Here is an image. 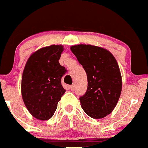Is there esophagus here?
<instances>
[{
	"label": "esophagus",
	"instance_id": "1",
	"mask_svg": "<svg viewBox=\"0 0 148 148\" xmlns=\"http://www.w3.org/2000/svg\"><path fill=\"white\" fill-rule=\"evenodd\" d=\"M70 88L71 90H74V88H75V85H74V84H72V85L70 86Z\"/></svg>",
	"mask_w": 148,
	"mask_h": 148
}]
</instances>
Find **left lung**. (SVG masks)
I'll return each instance as SVG.
<instances>
[{
  "label": "left lung",
  "instance_id": "obj_1",
  "mask_svg": "<svg viewBox=\"0 0 148 148\" xmlns=\"http://www.w3.org/2000/svg\"><path fill=\"white\" fill-rule=\"evenodd\" d=\"M70 49L87 73V92L80 97L82 109L91 118H104L112 113L121 95L118 63L110 51L97 46L78 44Z\"/></svg>",
  "mask_w": 148,
  "mask_h": 148
}]
</instances>
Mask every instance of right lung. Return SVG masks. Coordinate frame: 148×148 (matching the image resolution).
I'll return each mask as SVG.
<instances>
[{
  "label": "right lung",
  "mask_w": 148,
  "mask_h": 148,
  "mask_svg": "<svg viewBox=\"0 0 148 148\" xmlns=\"http://www.w3.org/2000/svg\"><path fill=\"white\" fill-rule=\"evenodd\" d=\"M63 51L62 45L40 48L29 56L23 69L22 98L30 114L37 119L52 118L65 92L61 80L66 70L58 62Z\"/></svg>",
  "instance_id": "right-lung-1"
}]
</instances>
